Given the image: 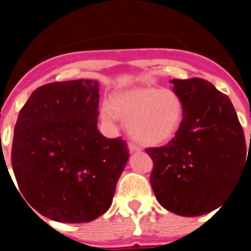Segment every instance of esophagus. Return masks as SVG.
Instances as JSON below:
<instances>
[{"label": "esophagus", "mask_w": 251, "mask_h": 251, "mask_svg": "<svg viewBox=\"0 0 251 251\" xmlns=\"http://www.w3.org/2000/svg\"><path fill=\"white\" fill-rule=\"evenodd\" d=\"M128 148H129L130 152H136V151H139V147L136 145V143H133V142H129L128 143Z\"/></svg>", "instance_id": "34e87169"}]
</instances>
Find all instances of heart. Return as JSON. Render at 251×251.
I'll return each mask as SVG.
<instances>
[{
    "label": "heart",
    "instance_id": "1",
    "mask_svg": "<svg viewBox=\"0 0 251 251\" xmlns=\"http://www.w3.org/2000/svg\"><path fill=\"white\" fill-rule=\"evenodd\" d=\"M101 118L114 123L117 118L128 122L130 136L145 146L170 141L183 118V101L175 90L136 88L112 97L101 106Z\"/></svg>",
    "mask_w": 251,
    "mask_h": 251
}]
</instances>
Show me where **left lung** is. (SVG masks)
I'll use <instances>...</instances> for the list:
<instances>
[{
	"label": "left lung",
	"mask_w": 251,
	"mask_h": 251,
	"mask_svg": "<svg viewBox=\"0 0 251 251\" xmlns=\"http://www.w3.org/2000/svg\"><path fill=\"white\" fill-rule=\"evenodd\" d=\"M183 101L175 137L147 148L153 161L151 185L168 211L200 216L220 206L243 176L245 137L229 97L201 77L174 79Z\"/></svg>",
	"instance_id": "obj_1"
}]
</instances>
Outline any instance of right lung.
Listing matches in <instances>:
<instances>
[{"mask_svg": "<svg viewBox=\"0 0 251 251\" xmlns=\"http://www.w3.org/2000/svg\"><path fill=\"white\" fill-rule=\"evenodd\" d=\"M98 92L89 79L45 84L19 113L11 152L17 191L51 220L89 223L103 215L129 158L122 137L105 138L97 128Z\"/></svg>", "mask_w": 251, "mask_h": 251, "instance_id": "right-lung-1", "label": "right lung"}]
</instances>
